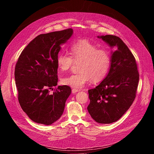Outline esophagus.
Returning <instances> with one entry per match:
<instances>
[{
    "mask_svg": "<svg viewBox=\"0 0 154 154\" xmlns=\"http://www.w3.org/2000/svg\"><path fill=\"white\" fill-rule=\"evenodd\" d=\"M79 90H77V89H72V93H73V94H75V93H76L77 92H79Z\"/></svg>",
    "mask_w": 154,
    "mask_h": 154,
    "instance_id": "esophagus-1",
    "label": "esophagus"
}]
</instances>
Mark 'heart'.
I'll use <instances>...</instances> for the list:
<instances>
[{"label": "heart", "mask_w": 154, "mask_h": 154, "mask_svg": "<svg viewBox=\"0 0 154 154\" xmlns=\"http://www.w3.org/2000/svg\"><path fill=\"white\" fill-rule=\"evenodd\" d=\"M71 55L60 54L57 65L61 71L69 70L75 63H80L79 72L62 79L64 85L74 88H81L91 79L94 82L102 80L108 74L111 66L109 52L98 49L94 44L85 39L78 41L70 47Z\"/></svg>", "instance_id": "heart-1"}]
</instances>
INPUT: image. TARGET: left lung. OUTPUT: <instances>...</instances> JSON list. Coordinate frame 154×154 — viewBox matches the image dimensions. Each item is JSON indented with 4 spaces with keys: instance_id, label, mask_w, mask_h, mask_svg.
<instances>
[{
    "instance_id": "1",
    "label": "left lung",
    "mask_w": 154,
    "mask_h": 154,
    "mask_svg": "<svg viewBox=\"0 0 154 154\" xmlns=\"http://www.w3.org/2000/svg\"><path fill=\"white\" fill-rule=\"evenodd\" d=\"M98 38L116 50L106 77L88 90L90 103L87 109L97 122L110 124L119 120L134 102L140 75L135 58L121 38L110 35Z\"/></svg>"
}]
</instances>
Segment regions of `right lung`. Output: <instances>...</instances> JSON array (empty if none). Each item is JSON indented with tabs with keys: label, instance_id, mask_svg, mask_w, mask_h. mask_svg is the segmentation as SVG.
Segmentation results:
<instances>
[{
	"label": "right lung",
	"instance_id": "add662e5",
	"mask_svg": "<svg viewBox=\"0 0 154 154\" xmlns=\"http://www.w3.org/2000/svg\"><path fill=\"white\" fill-rule=\"evenodd\" d=\"M72 29L41 34L22 51L16 64L14 78L18 101L33 121L51 125L62 115L71 93L67 85H57V58L60 45L70 38ZM53 91L52 92L51 91Z\"/></svg>",
	"mask_w": 154,
	"mask_h": 154
}]
</instances>
